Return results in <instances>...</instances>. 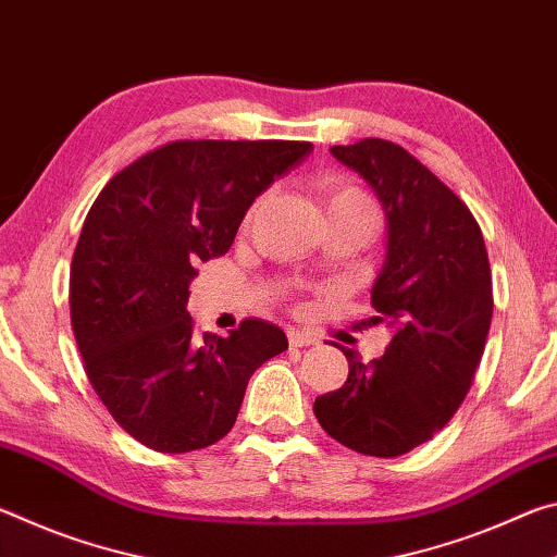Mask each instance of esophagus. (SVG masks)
Instances as JSON below:
<instances>
[{"label": "esophagus", "instance_id": "esophagus-1", "mask_svg": "<svg viewBox=\"0 0 557 557\" xmlns=\"http://www.w3.org/2000/svg\"><path fill=\"white\" fill-rule=\"evenodd\" d=\"M287 338H289V346H295V348L319 344V338L312 336V334H307V332H289Z\"/></svg>", "mask_w": 557, "mask_h": 557}]
</instances>
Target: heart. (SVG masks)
<instances>
[{
    "label": "heart",
    "instance_id": "obj_1",
    "mask_svg": "<svg viewBox=\"0 0 557 557\" xmlns=\"http://www.w3.org/2000/svg\"><path fill=\"white\" fill-rule=\"evenodd\" d=\"M317 191L322 196V203L329 215L342 213V211H371V203L366 199L363 191H358L356 186L342 182L336 176H322L317 182Z\"/></svg>",
    "mask_w": 557,
    "mask_h": 557
}]
</instances>
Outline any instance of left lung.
Segmentation results:
<instances>
[{"label": "left lung", "instance_id": "obj_1", "mask_svg": "<svg viewBox=\"0 0 557 557\" xmlns=\"http://www.w3.org/2000/svg\"><path fill=\"white\" fill-rule=\"evenodd\" d=\"M332 154L373 186L388 215V252L371 289L373 322L395 334L361 363L342 348L348 379L319 395L329 437L369 457H400L435 437L474 383L492 326V268L469 206L388 139L336 145Z\"/></svg>", "mask_w": 557, "mask_h": 557}]
</instances>
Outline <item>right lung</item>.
<instances>
[{
    "mask_svg": "<svg viewBox=\"0 0 557 557\" xmlns=\"http://www.w3.org/2000/svg\"><path fill=\"white\" fill-rule=\"evenodd\" d=\"M309 152L289 139H176L110 178L71 262V326L83 369L117 425L166 455L231 432L250 375L287 348L280 326L243 319L196 338V265L221 258L250 203Z\"/></svg>",
    "mask_w": 557,
    "mask_h": 557,
    "instance_id": "add662e5",
    "label": "right lung"
}]
</instances>
